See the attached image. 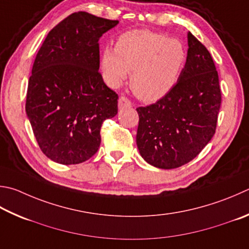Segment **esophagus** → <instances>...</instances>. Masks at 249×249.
<instances>
[{
	"instance_id": "obj_1",
	"label": "esophagus",
	"mask_w": 249,
	"mask_h": 249,
	"mask_svg": "<svg viewBox=\"0 0 249 249\" xmlns=\"http://www.w3.org/2000/svg\"><path fill=\"white\" fill-rule=\"evenodd\" d=\"M132 107V103H130V101L128 100L127 98L121 97L119 99V109L120 110L125 109V107Z\"/></svg>"
}]
</instances>
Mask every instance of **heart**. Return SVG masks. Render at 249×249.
<instances>
[{
	"label": "heart",
	"instance_id": "heart-1",
	"mask_svg": "<svg viewBox=\"0 0 249 249\" xmlns=\"http://www.w3.org/2000/svg\"><path fill=\"white\" fill-rule=\"evenodd\" d=\"M186 57L178 39L150 30H130L121 36L114 50L103 52L101 66L111 87H120L132 73L134 91L144 102H156L174 88Z\"/></svg>",
	"mask_w": 249,
	"mask_h": 249
}]
</instances>
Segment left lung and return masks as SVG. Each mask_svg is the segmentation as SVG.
Wrapping results in <instances>:
<instances>
[{
	"instance_id": "obj_1",
	"label": "left lung",
	"mask_w": 249,
	"mask_h": 249,
	"mask_svg": "<svg viewBox=\"0 0 249 249\" xmlns=\"http://www.w3.org/2000/svg\"><path fill=\"white\" fill-rule=\"evenodd\" d=\"M187 42L186 63L174 88L153 105L137 107L139 153L159 169L188 163L215 133L221 106L218 71L209 51L191 33Z\"/></svg>"
}]
</instances>
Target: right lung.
<instances>
[{
  "instance_id": "1",
  "label": "right lung",
  "mask_w": 249,
  "mask_h": 249,
  "mask_svg": "<svg viewBox=\"0 0 249 249\" xmlns=\"http://www.w3.org/2000/svg\"><path fill=\"white\" fill-rule=\"evenodd\" d=\"M119 24L86 12L48 34L28 81L26 114L42 152L56 163L88 160L101 142L103 121L117 114V94L99 73V39Z\"/></svg>"
}]
</instances>
